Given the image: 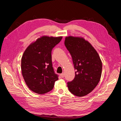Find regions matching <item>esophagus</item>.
<instances>
[{
  "mask_svg": "<svg viewBox=\"0 0 121 121\" xmlns=\"http://www.w3.org/2000/svg\"><path fill=\"white\" fill-rule=\"evenodd\" d=\"M65 74L64 73H62V74H60V76H61V78H64V77H65Z\"/></svg>",
  "mask_w": 121,
  "mask_h": 121,
  "instance_id": "1",
  "label": "esophagus"
}]
</instances>
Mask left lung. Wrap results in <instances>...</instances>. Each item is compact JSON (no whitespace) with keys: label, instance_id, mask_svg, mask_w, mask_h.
Listing matches in <instances>:
<instances>
[{"label":"left lung","instance_id":"left-lung-1","mask_svg":"<svg viewBox=\"0 0 121 121\" xmlns=\"http://www.w3.org/2000/svg\"><path fill=\"white\" fill-rule=\"evenodd\" d=\"M65 45L70 53L75 72L74 79L68 83L69 91L79 97L85 96L100 81L102 62L96 50L82 37L67 36Z\"/></svg>","mask_w":121,"mask_h":121}]
</instances>
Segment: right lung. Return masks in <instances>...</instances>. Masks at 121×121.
<instances>
[{"instance_id": "obj_1", "label": "right lung", "mask_w": 121, "mask_h": 121, "mask_svg": "<svg viewBox=\"0 0 121 121\" xmlns=\"http://www.w3.org/2000/svg\"><path fill=\"white\" fill-rule=\"evenodd\" d=\"M62 36H43L29 45L21 60L22 74L28 87L39 94L52 90L58 79L52 65V51Z\"/></svg>"}]
</instances>
